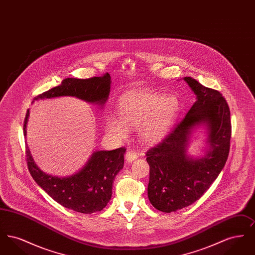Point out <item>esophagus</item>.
Segmentation results:
<instances>
[{"mask_svg": "<svg viewBox=\"0 0 255 255\" xmlns=\"http://www.w3.org/2000/svg\"><path fill=\"white\" fill-rule=\"evenodd\" d=\"M136 158H137V153L135 151H127V153L125 154V159L128 162H132Z\"/></svg>", "mask_w": 255, "mask_h": 255, "instance_id": "esophagus-1", "label": "esophagus"}]
</instances>
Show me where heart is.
Returning a JSON list of instances; mask_svg holds the SVG:
<instances>
[{
  "label": "heart",
  "instance_id": "1",
  "mask_svg": "<svg viewBox=\"0 0 255 255\" xmlns=\"http://www.w3.org/2000/svg\"><path fill=\"white\" fill-rule=\"evenodd\" d=\"M181 110L178 97L137 91L122 97L119 103L120 118L110 116L106 121L109 133L124 139L129 129L138 128L141 140L156 143L169 132Z\"/></svg>",
  "mask_w": 255,
  "mask_h": 255
}]
</instances>
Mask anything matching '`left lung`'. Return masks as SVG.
I'll return each mask as SVG.
<instances>
[{
    "instance_id": "8db88e82",
    "label": "left lung",
    "mask_w": 255,
    "mask_h": 255,
    "mask_svg": "<svg viewBox=\"0 0 255 255\" xmlns=\"http://www.w3.org/2000/svg\"><path fill=\"white\" fill-rule=\"evenodd\" d=\"M196 102L158 145L146 152L150 166L148 198L162 212H175L190 206L210 187L224 168L230 153L231 112L218 91L206 88L192 77H184ZM206 132L204 154L187 153L197 128Z\"/></svg>"
}]
</instances>
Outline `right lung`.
I'll return each instance as SVG.
<instances>
[{
    "label": "right lung",
    "mask_w": 255,
    "mask_h": 255,
    "mask_svg": "<svg viewBox=\"0 0 255 255\" xmlns=\"http://www.w3.org/2000/svg\"><path fill=\"white\" fill-rule=\"evenodd\" d=\"M111 82L109 73L89 79L66 78L60 85L38 96L34 100L73 97L103 108L109 97ZM28 117L29 110L24 119V136ZM125 152V148L96 151L79 171L71 176L58 177L40 169L28 146L25 145L27 167L37 184L61 206L85 214L101 211L109 203L115 178L123 168Z\"/></svg>",
    "instance_id": "add662e5"
}]
</instances>
